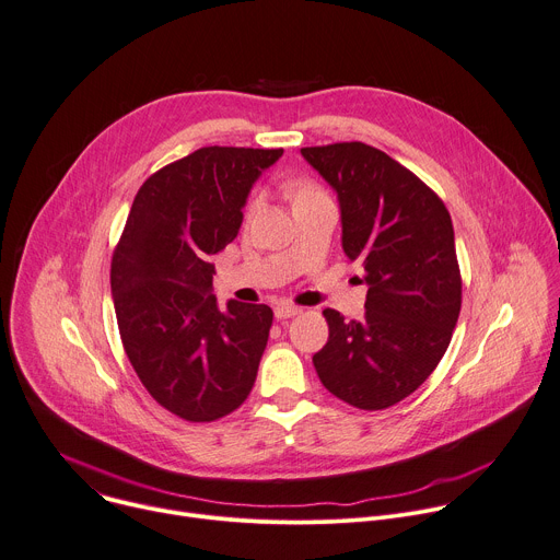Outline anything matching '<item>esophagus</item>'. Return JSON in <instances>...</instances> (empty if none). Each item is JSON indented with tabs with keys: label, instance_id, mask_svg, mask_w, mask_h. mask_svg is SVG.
Segmentation results:
<instances>
[{
	"label": "esophagus",
	"instance_id": "34e87169",
	"mask_svg": "<svg viewBox=\"0 0 560 560\" xmlns=\"http://www.w3.org/2000/svg\"><path fill=\"white\" fill-rule=\"evenodd\" d=\"M273 314H276L278 320H287V318H293V316L302 314V308L295 306V304H278V306L273 308Z\"/></svg>",
	"mask_w": 560,
	"mask_h": 560
}]
</instances>
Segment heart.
<instances>
[{
    "instance_id": "obj_1",
    "label": "heart",
    "mask_w": 560,
    "mask_h": 560,
    "mask_svg": "<svg viewBox=\"0 0 560 560\" xmlns=\"http://www.w3.org/2000/svg\"><path fill=\"white\" fill-rule=\"evenodd\" d=\"M308 194H318V189H314V186H300V189H298V196H308ZM298 196H295V198H298ZM256 207H258L256 200H254L252 205H248V209H252V211H254Z\"/></svg>"
}]
</instances>
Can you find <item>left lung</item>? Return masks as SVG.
Listing matches in <instances>:
<instances>
[{"label":"left lung","mask_w":560,"mask_h":560,"mask_svg":"<svg viewBox=\"0 0 560 560\" xmlns=\"http://www.w3.org/2000/svg\"><path fill=\"white\" fill-rule=\"evenodd\" d=\"M300 153L338 194L342 248L369 287L360 320L325 308L329 340L314 366L340 400L387 409L429 378L458 323L463 280L450 211L418 175L369 144Z\"/></svg>","instance_id":"8db88e82"}]
</instances>
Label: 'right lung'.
I'll return each instance as SVG.
<instances>
[{"instance_id": "1", "label": "right lung", "mask_w": 560, "mask_h": 560, "mask_svg": "<svg viewBox=\"0 0 560 560\" xmlns=\"http://www.w3.org/2000/svg\"><path fill=\"white\" fill-rule=\"evenodd\" d=\"M282 149L205 147L153 173L113 252L119 338L147 392L171 413L211 422L252 392L273 312L220 308L211 256L235 240L254 182Z\"/></svg>"}]
</instances>
